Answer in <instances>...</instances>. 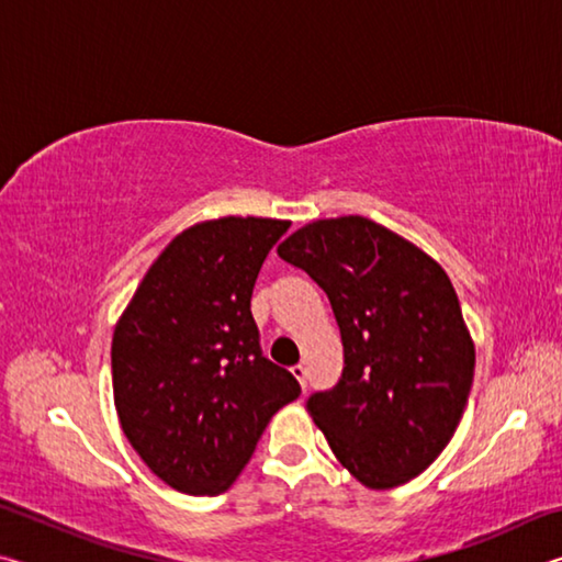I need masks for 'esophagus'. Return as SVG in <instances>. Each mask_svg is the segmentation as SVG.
<instances>
[{"label":"esophagus","mask_w":562,"mask_h":562,"mask_svg":"<svg viewBox=\"0 0 562 562\" xmlns=\"http://www.w3.org/2000/svg\"><path fill=\"white\" fill-rule=\"evenodd\" d=\"M292 374L300 379V384H302V389H304V392H307V369H304L302 364H294V367H292Z\"/></svg>","instance_id":"esophagus-1"}]
</instances>
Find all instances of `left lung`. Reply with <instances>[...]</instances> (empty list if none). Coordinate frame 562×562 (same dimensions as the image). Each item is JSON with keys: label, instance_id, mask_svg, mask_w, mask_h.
I'll list each match as a JSON object with an SVG mask.
<instances>
[{"label": "left lung", "instance_id": "left-lung-1", "mask_svg": "<svg viewBox=\"0 0 562 562\" xmlns=\"http://www.w3.org/2000/svg\"><path fill=\"white\" fill-rule=\"evenodd\" d=\"M278 255L325 290L345 345L339 382L307 412L357 481L402 486L446 449L469 404L475 351L451 280L361 215L304 225Z\"/></svg>", "mask_w": 562, "mask_h": 562}]
</instances>
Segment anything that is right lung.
I'll return each mask as SVG.
<instances>
[{"mask_svg":"<svg viewBox=\"0 0 562 562\" xmlns=\"http://www.w3.org/2000/svg\"><path fill=\"white\" fill-rule=\"evenodd\" d=\"M288 221L193 225L150 265L111 345L121 429L160 481L223 493L300 382L262 355L250 300Z\"/></svg>","mask_w":562,"mask_h":562,"instance_id":"add662e5","label":"right lung"}]
</instances>
